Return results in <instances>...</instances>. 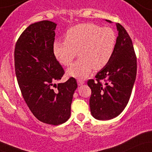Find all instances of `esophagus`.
<instances>
[{
	"mask_svg": "<svg viewBox=\"0 0 152 152\" xmlns=\"http://www.w3.org/2000/svg\"><path fill=\"white\" fill-rule=\"evenodd\" d=\"M84 81H83V80H80V79H78V80H77V83H78V86H81V85H83V84H84Z\"/></svg>",
	"mask_w": 152,
	"mask_h": 152,
	"instance_id": "esophagus-1",
	"label": "esophagus"
}]
</instances>
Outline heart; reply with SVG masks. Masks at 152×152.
<instances>
[{
	"label": "heart",
	"mask_w": 152,
	"mask_h": 152,
	"mask_svg": "<svg viewBox=\"0 0 152 152\" xmlns=\"http://www.w3.org/2000/svg\"><path fill=\"white\" fill-rule=\"evenodd\" d=\"M116 34L110 27L81 23L66 32L65 41H56L53 53L62 65L69 66L78 50L80 58L67 69V74L76 78H86L92 69L100 70L109 64L116 44Z\"/></svg>",
	"instance_id": "1"
}]
</instances>
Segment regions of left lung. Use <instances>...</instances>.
<instances>
[{
	"label": "left lung",
	"instance_id": "1",
	"mask_svg": "<svg viewBox=\"0 0 152 152\" xmlns=\"http://www.w3.org/2000/svg\"><path fill=\"white\" fill-rule=\"evenodd\" d=\"M116 25L118 36L112 58L96 75V81L90 79L87 82L91 89V114L98 120H110L123 111L130 99L137 76V57L132 40L123 26ZM101 80L105 81L104 85Z\"/></svg>",
	"mask_w": 152,
	"mask_h": 152
}]
</instances>
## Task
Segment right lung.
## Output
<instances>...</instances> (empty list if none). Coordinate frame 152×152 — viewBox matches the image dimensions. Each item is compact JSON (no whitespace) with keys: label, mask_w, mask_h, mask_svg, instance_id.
<instances>
[{"label":"right lung","mask_w":152,"mask_h":152,"mask_svg":"<svg viewBox=\"0 0 152 152\" xmlns=\"http://www.w3.org/2000/svg\"><path fill=\"white\" fill-rule=\"evenodd\" d=\"M56 26L49 20L31 24L19 37L14 51L15 75L26 104L39 121L52 125L70 117L77 88L71 77L53 88L64 74L53 53Z\"/></svg>","instance_id":"obj_1"}]
</instances>
